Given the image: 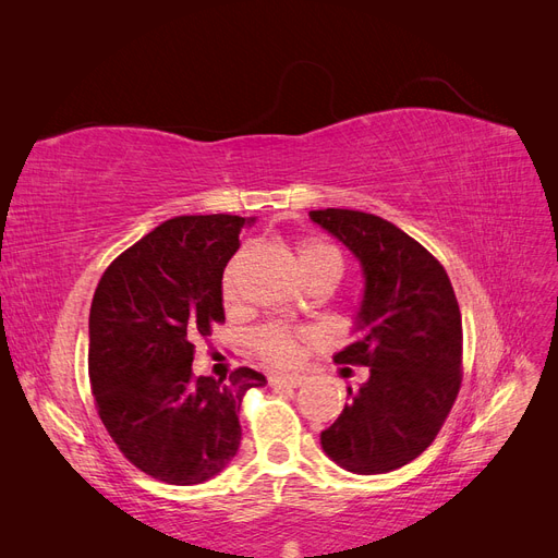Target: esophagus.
<instances>
[{
    "label": "esophagus",
    "instance_id": "obj_1",
    "mask_svg": "<svg viewBox=\"0 0 558 558\" xmlns=\"http://www.w3.org/2000/svg\"><path fill=\"white\" fill-rule=\"evenodd\" d=\"M302 377L300 375H269V386H300Z\"/></svg>",
    "mask_w": 558,
    "mask_h": 558
}]
</instances>
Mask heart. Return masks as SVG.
I'll list each match as a JSON object with an SVG mask.
<instances>
[{"mask_svg":"<svg viewBox=\"0 0 558 558\" xmlns=\"http://www.w3.org/2000/svg\"><path fill=\"white\" fill-rule=\"evenodd\" d=\"M298 260H300V267H302V272H305V277L312 272H318V269H326V267L340 269V265H342L340 251L330 246L328 242H320L314 238H305L298 242ZM221 295L226 302H232L234 295H238V265L234 263H230L223 272ZM312 340H314V335L310 330H295V328H286L279 324H269L253 335V349H256L258 359L269 365L291 367L300 361L302 347L310 344Z\"/></svg>","mask_w":558,"mask_h":558,"instance_id":"1","label":"heart"}]
</instances>
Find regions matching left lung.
Returning <instances> with one entry per match:
<instances>
[{
	"mask_svg": "<svg viewBox=\"0 0 558 558\" xmlns=\"http://www.w3.org/2000/svg\"><path fill=\"white\" fill-rule=\"evenodd\" d=\"M312 221L363 265V337L335 363L369 367L349 404L320 433L335 463L381 475L424 453L447 421L463 379V326L451 281L428 248L365 211L318 209Z\"/></svg>",
	"mask_w": 558,
	"mask_h": 558,
	"instance_id": "obj_1",
	"label": "left lung"
}]
</instances>
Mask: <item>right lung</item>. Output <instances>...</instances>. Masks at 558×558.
Returning <instances> with one entry per match:
<instances>
[{
    "label": "right lung",
    "instance_id": "add662e5",
    "mask_svg": "<svg viewBox=\"0 0 558 558\" xmlns=\"http://www.w3.org/2000/svg\"><path fill=\"white\" fill-rule=\"evenodd\" d=\"M248 221L177 216L123 251L90 305L88 375L99 418L125 459L165 484L191 486L240 449V408L265 386L251 367L193 375L197 337L226 324L221 279Z\"/></svg>",
    "mask_w": 558,
    "mask_h": 558
}]
</instances>
